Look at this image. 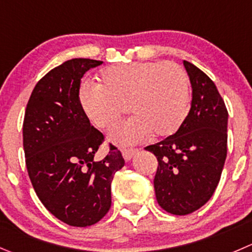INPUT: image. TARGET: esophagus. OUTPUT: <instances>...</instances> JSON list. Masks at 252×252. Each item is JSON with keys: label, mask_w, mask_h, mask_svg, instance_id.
<instances>
[{"label": "esophagus", "mask_w": 252, "mask_h": 252, "mask_svg": "<svg viewBox=\"0 0 252 252\" xmlns=\"http://www.w3.org/2000/svg\"><path fill=\"white\" fill-rule=\"evenodd\" d=\"M138 151V149H133V148H128V149H122V155H123L124 160L129 161L131 158L134 156V154Z\"/></svg>", "instance_id": "obj_1"}]
</instances>
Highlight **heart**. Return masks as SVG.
<instances>
[{
    "mask_svg": "<svg viewBox=\"0 0 252 252\" xmlns=\"http://www.w3.org/2000/svg\"><path fill=\"white\" fill-rule=\"evenodd\" d=\"M101 84L85 82L79 102L94 126L109 129L124 113L133 117L109 131L114 143L126 145L154 133L167 136L175 133L189 109V80L176 63H129L109 66L99 75Z\"/></svg>",
    "mask_w": 252,
    "mask_h": 252,
    "instance_id": "heart-1",
    "label": "heart"
}]
</instances>
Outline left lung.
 <instances>
[{"label":"left lung","instance_id":"1","mask_svg":"<svg viewBox=\"0 0 252 252\" xmlns=\"http://www.w3.org/2000/svg\"><path fill=\"white\" fill-rule=\"evenodd\" d=\"M192 85L191 109L175 134L146 146L158 158V203L176 216L197 211L213 196L228 148V109L214 82L183 61Z\"/></svg>","mask_w":252,"mask_h":252}]
</instances>
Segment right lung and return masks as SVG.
Returning a JSON list of instances; mask_svg holds the SVG:
<instances>
[{
  "label": "right lung",
  "instance_id": "1",
  "mask_svg": "<svg viewBox=\"0 0 252 252\" xmlns=\"http://www.w3.org/2000/svg\"><path fill=\"white\" fill-rule=\"evenodd\" d=\"M99 60L71 59L54 67L34 87L23 121V148L36 196L59 220L90 226L112 204L111 183L124 166L122 153L109 143L94 160L104 136L85 116L79 102L81 79Z\"/></svg>",
  "mask_w": 252,
  "mask_h": 252
}]
</instances>
